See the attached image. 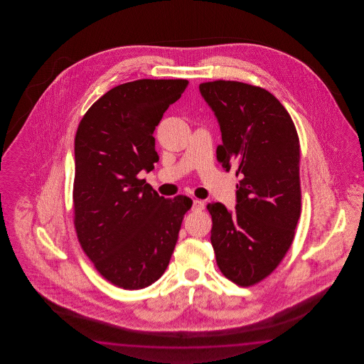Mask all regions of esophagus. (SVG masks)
<instances>
[{"mask_svg": "<svg viewBox=\"0 0 364 364\" xmlns=\"http://www.w3.org/2000/svg\"><path fill=\"white\" fill-rule=\"evenodd\" d=\"M204 201L203 200H198V199H195V200L193 201V212H200V210H203L204 209Z\"/></svg>", "mask_w": 364, "mask_h": 364, "instance_id": "esophagus-1", "label": "esophagus"}]
</instances>
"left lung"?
Wrapping results in <instances>:
<instances>
[{
    "instance_id": "obj_1",
    "label": "left lung",
    "mask_w": 364,
    "mask_h": 364,
    "mask_svg": "<svg viewBox=\"0 0 364 364\" xmlns=\"http://www.w3.org/2000/svg\"><path fill=\"white\" fill-rule=\"evenodd\" d=\"M215 112L223 144L217 160L240 177L237 205H207L210 242L221 273L240 287L274 271L294 240L301 216V148L287 109L262 87L215 80L199 85Z\"/></svg>"
}]
</instances>
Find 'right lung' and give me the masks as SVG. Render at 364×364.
Returning a JSON list of instances; mask_svg holds the SVG:
<instances>
[{
  "label": "right lung",
  "mask_w": 364,
  "mask_h": 364,
  "mask_svg": "<svg viewBox=\"0 0 364 364\" xmlns=\"http://www.w3.org/2000/svg\"><path fill=\"white\" fill-rule=\"evenodd\" d=\"M187 85L186 79H139L117 85L77 126V240L101 276L126 290L144 289L163 276L193 205L185 195L165 199L138 178L159 161L154 132Z\"/></svg>",
  "instance_id": "1"
}]
</instances>
